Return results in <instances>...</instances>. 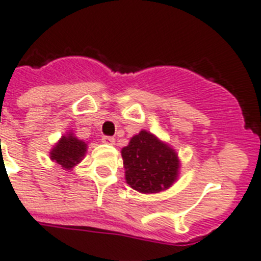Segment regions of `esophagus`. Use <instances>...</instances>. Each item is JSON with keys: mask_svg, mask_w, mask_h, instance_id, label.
<instances>
[{"mask_svg": "<svg viewBox=\"0 0 261 261\" xmlns=\"http://www.w3.org/2000/svg\"><path fill=\"white\" fill-rule=\"evenodd\" d=\"M103 142L104 144H108V145H112L113 142H115V139L113 137H111V136H103Z\"/></svg>", "mask_w": 261, "mask_h": 261, "instance_id": "1", "label": "esophagus"}]
</instances>
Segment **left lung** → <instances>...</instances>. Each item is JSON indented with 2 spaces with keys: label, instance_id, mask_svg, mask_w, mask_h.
Masks as SVG:
<instances>
[{
  "label": "left lung",
  "instance_id": "8db88e82",
  "mask_svg": "<svg viewBox=\"0 0 261 261\" xmlns=\"http://www.w3.org/2000/svg\"><path fill=\"white\" fill-rule=\"evenodd\" d=\"M121 155L126 182L140 193H158L177 179L179 161L175 152L146 130L132 137Z\"/></svg>",
  "mask_w": 261,
  "mask_h": 261
}]
</instances>
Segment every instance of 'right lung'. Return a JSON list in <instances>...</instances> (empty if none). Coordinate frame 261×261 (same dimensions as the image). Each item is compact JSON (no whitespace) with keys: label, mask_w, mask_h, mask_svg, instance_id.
<instances>
[{"label":"right lung","mask_w":261,"mask_h":261,"mask_svg":"<svg viewBox=\"0 0 261 261\" xmlns=\"http://www.w3.org/2000/svg\"><path fill=\"white\" fill-rule=\"evenodd\" d=\"M86 150L87 145L83 141L77 140L72 135H68L62 137L61 141L58 142L55 148L51 150L50 155L51 160L62 165V168L71 169L73 168V165H76L83 158Z\"/></svg>","instance_id":"right-lung-1"}]
</instances>
